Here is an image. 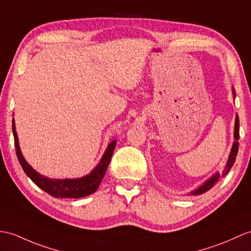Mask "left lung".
<instances>
[{
	"label": "left lung",
	"mask_w": 251,
	"mask_h": 251,
	"mask_svg": "<svg viewBox=\"0 0 251 251\" xmlns=\"http://www.w3.org/2000/svg\"><path fill=\"white\" fill-rule=\"evenodd\" d=\"M234 138L236 141L233 143V147H232V150H231V154L229 156V159H228V162H226V168L225 170L223 171V176H226V174L229 173L230 169L232 168V166L234 165L235 162V159H236V155H237V152H238V147H240V144H238L237 140L240 139V120H238V116L236 115V120H235V130H234ZM219 173H216L215 176L209 178L207 182L204 183V185H202L201 187L198 188L197 190H195L194 192H191V195H200V194H203V192H205L207 190L211 189L213 186L215 185V183L217 182V180L219 179Z\"/></svg>",
	"instance_id": "1"
}]
</instances>
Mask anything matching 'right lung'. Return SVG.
<instances>
[{
  "instance_id": "right-lung-1",
  "label": "right lung",
  "mask_w": 251,
  "mask_h": 251,
  "mask_svg": "<svg viewBox=\"0 0 251 251\" xmlns=\"http://www.w3.org/2000/svg\"><path fill=\"white\" fill-rule=\"evenodd\" d=\"M13 133L15 140L16 154L17 157H18V160L23 169V171L25 172L26 176L30 177L39 188H42L47 192V194H49L54 198H74V199H77V198H83L85 196L93 194V192H95L98 188V186L100 185L104 174H106L107 168L109 166L110 160H111V157L116 144V141H112L109 144L106 153L103 154V157L101 158L100 162H99V165L94 169V171L89 174V176H86L82 178L75 179H51L40 176V174L35 171L34 169L25 160V158H23L19 149L18 137H17V132L15 129L14 120Z\"/></svg>"
}]
</instances>
